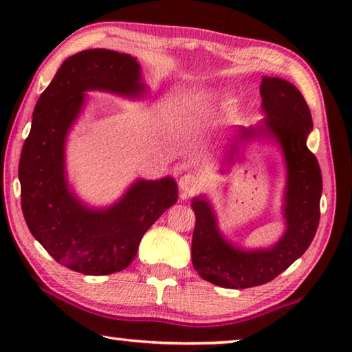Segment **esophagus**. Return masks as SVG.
I'll use <instances>...</instances> for the list:
<instances>
[{
  "label": "esophagus",
  "instance_id": "obj_1",
  "mask_svg": "<svg viewBox=\"0 0 352 352\" xmlns=\"http://www.w3.org/2000/svg\"><path fill=\"white\" fill-rule=\"evenodd\" d=\"M179 187L182 190L184 196L192 195L201 187V181H199L198 176L192 175V173H187V175H184L179 179Z\"/></svg>",
  "mask_w": 352,
  "mask_h": 352
}]
</instances>
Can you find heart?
I'll use <instances>...</instances> for the list:
<instances>
[{"label":"heart","mask_w":352,"mask_h":352,"mask_svg":"<svg viewBox=\"0 0 352 352\" xmlns=\"http://www.w3.org/2000/svg\"><path fill=\"white\" fill-rule=\"evenodd\" d=\"M202 102H206V97H198V98H193V100H192L195 107H198V104L202 103Z\"/></svg>","instance_id":"1"}]
</instances>
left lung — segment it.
<instances>
[{
    "label": "left lung",
    "instance_id": "obj_1",
    "mask_svg": "<svg viewBox=\"0 0 352 352\" xmlns=\"http://www.w3.org/2000/svg\"><path fill=\"white\" fill-rule=\"evenodd\" d=\"M260 94L266 119L261 125L241 128V139H270L281 148L287 170L283 206L285 235L270 249H239L221 235L208 201L202 196L192 201L196 214L193 266L201 278L227 289H245L272 281L307 250L320 221L323 182L317 157L306 145L312 129L309 107L292 83L278 77H264ZM236 150L235 145L232 153Z\"/></svg>",
    "mask_w": 352,
    "mask_h": 352
}]
</instances>
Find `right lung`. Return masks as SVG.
Wrapping results in <instances>:
<instances>
[{"instance_id": "obj_1", "label": "right lung", "mask_w": 352, "mask_h": 352, "mask_svg": "<svg viewBox=\"0 0 352 352\" xmlns=\"http://www.w3.org/2000/svg\"><path fill=\"white\" fill-rule=\"evenodd\" d=\"M140 80V65L131 55L88 49L63 61L35 104L18 166L23 214L47 254L80 274L109 275L128 267L144 233L177 201L173 177L139 179L119 202L98 210L80 202L66 182L65 142L85 104L83 92L139 97L145 92Z\"/></svg>"}]
</instances>
